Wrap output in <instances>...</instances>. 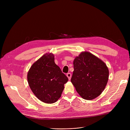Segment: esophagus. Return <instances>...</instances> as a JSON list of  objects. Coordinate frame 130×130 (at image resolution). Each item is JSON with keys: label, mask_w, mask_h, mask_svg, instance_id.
Returning <instances> with one entry per match:
<instances>
[{"label": "esophagus", "mask_w": 130, "mask_h": 130, "mask_svg": "<svg viewBox=\"0 0 130 130\" xmlns=\"http://www.w3.org/2000/svg\"><path fill=\"white\" fill-rule=\"evenodd\" d=\"M66 76H67L68 78H69V79L70 80V79H71V77H72V74H71L70 73H67V74Z\"/></svg>", "instance_id": "obj_1"}]
</instances>
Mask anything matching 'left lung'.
<instances>
[{
	"label": "left lung",
	"mask_w": 130,
	"mask_h": 130,
	"mask_svg": "<svg viewBox=\"0 0 130 130\" xmlns=\"http://www.w3.org/2000/svg\"><path fill=\"white\" fill-rule=\"evenodd\" d=\"M71 82L85 100L97 98L107 84L109 72L103 61L89 52H82L73 61Z\"/></svg>",
	"instance_id": "obj_1"
}]
</instances>
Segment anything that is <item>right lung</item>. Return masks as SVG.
I'll return each mask as SVG.
<instances>
[{"mask_svg":"<svg viewBox=\"0 0 130 130\" xmlns=\"http://www.w3.org/2000/svg\"><path fill=\"white\" fill-rule=\"evenodd\" d=\"M30 89L46 103H54L61 96L69 80L54 61L53 54H46L34 63L27 74Z\"/></svg>","mask_w":130,"mask_h":130,"instance_id":"obj_1","label":"right lung"}]
</instances>
